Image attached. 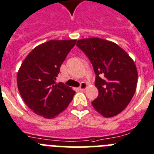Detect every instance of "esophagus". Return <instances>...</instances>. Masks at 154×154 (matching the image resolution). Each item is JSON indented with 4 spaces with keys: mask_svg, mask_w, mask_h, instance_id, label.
I'll list each match as a JSON object with an SVG mask.
<instances>
[{
    "mask_svg": "<svg viewBox=\"0 0 154 154\" xmlns=\"http://www.w3.org/2000/svg\"><path fill=\"white\" fill-rule=\"evenodd\" d=\"M87 88H88V84L85 82H82L81 84V86L79 87V89H80L81 91H84Z\"/></svg>",
    "mask_w": 154,
    "mask_h": 154,
    "instance_id": "34e87169",
    "label": "esophagus"
}]
</instances>
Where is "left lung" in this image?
I'll use <instances>...</instances> for the list:
<instances>
[{
  "mask_svg": "<svg viewBox=\"0 0 154 154\" xmlns=\"http://www.w3.org/2000/svg\"><path fill=\"white\" fill-rule=\"evenodd\" d=\"M77 45L88 56L96 74L98 96L91 104L105 118L117 116L129 105L138 73L129 54L116 43L100 38H83Z\"/></svg>",
  "mask_w": 154,
  "mask_h": 154,
  "instance_id": "8db88e82",
  "label": "left lung"
}]
</instances>
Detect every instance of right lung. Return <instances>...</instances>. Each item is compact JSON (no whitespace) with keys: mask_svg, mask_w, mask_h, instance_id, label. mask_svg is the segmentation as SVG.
Masks as SVG:
<instances>
[{"mask_svg":"<svg viewBox=\"0 0 154 154\" xmlns=\"http://www.w3.org/2000/svg\"><path fill=\"white\" fill-rule=\"evenodd\" d=\"M77 40H49L29 53L21 63L17 85L31 110L45 119H53L67 108L75 91L56 82L60 69Z\"/></svg>","mask_w":154,"mask_h":154,"instance_id":"right-lung-1","label":"right lung"}]
</instances>
